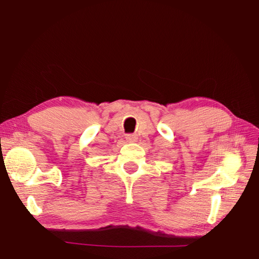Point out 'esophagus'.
<instances>
[{
	"mask_svg": "<svg viewBox=\"0 0 259 259\" xmlns=\"http://www.w3.org/2000/svg\"><path fill=\"white\" fill-rule=\"evenodd\" d=\"M125 138L128 142H136V140H137V136L135 134H128L125 136Z\"/></svg>",
	"mask_w": 259,
	"mask_h": 259,
	"instance_id": "1",
	"label": "esophagus"
}]
</instances>
